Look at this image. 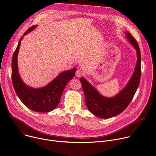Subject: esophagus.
Here are the masks:
<instances>
[{"label": "esophagus", "instance_id": "34e87169", "mask_svg": "<svg viewBox=\"0 0 156 156\" xmlns=\"http://www.w3.org/2000/svg\"><path fill=\"white\" fill-rule=\"evenodd\" d=\"M75 75H76V76L77 77H80V76H81L82 73H81V72L80 70H77L76 72Z\"/></svg>", "mask_w": 156, "mask_h": 156}]
</instances>
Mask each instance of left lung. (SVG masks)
Wrapping results in <instances>:
<instances>
[{
  "mask_svg": "<svg viewBox=\"0 0 156 156\" xmlns=\"http://www.w3.org/2000/svg\"><path fill=\"white\" fill-rule=\"evenodd\" d=\"M125 34L136 51L137 62L129 81L117 95L105 97L84 78H80L87 108L93 114L101 119H109L122 113L132 100L140 82L141 57L138 44L129 33L125 31Z\"/></svg>",
  "mask_w": 156,
  "mask_h": 156,
  "instance_id": "obj_1",
  "label": "left lung"
}]
</instances>
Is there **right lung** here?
<instances>
[{"label":"right lung","mask_w":156,"mask_h":156,"mask_svg":"<svg viewBox=\"0 0 156 156\" xmlns=\"http://www.w3.org/2000/svg\"><path fill=\"white\" fill-rule=\"evenodd\" d=\"M36 27L34 25L30 28L18 42L12 58V80L18 97L28 108L36 112H49L57 106L66 85L74 77L76 69L60 73L49 84L40 88L31 87L23 81L18 72L17 63L21 41L23 36L33 31Z\"/></svg>","instance_id":"1"}]
</instances>
